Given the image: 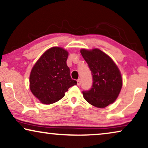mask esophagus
<instances>
[{"instance_id": "esophagus-1", "label": "esophagus", "mask_w": 148, "mask_h": 148, "mask_svg": "<svg viewBox=\"0 0 148 148\" xmlns=\"http://www.w3.org/2000/svg\"><path fill=\"white\" fill-rule=\"evenodd\" d=\"M77 86H80V85L82 84V81H81L80 79L77 81Z\"/></svg>"}]
</instances>
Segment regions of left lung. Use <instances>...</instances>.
<instances>
[{
    "instance_id": "obj_1",
    "label": "left lung",
    "mask_w": 148,
    "mask_h": 148,
    "mask_svg": "<svg viewBox=\"0 0 148 148\" xmlns=\"http://www.w3.org/2000/svg\"><path fill=\"white\" fill-rule=\"evenodd\" d=\"M80 52L93 77L92 88L84 91L83 96L90 104L104 108L112 104L121 92L123 79L120 71L112 58L98 48L82 49Z\"/></svg>"
}]
</instances>
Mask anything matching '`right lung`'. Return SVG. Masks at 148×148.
Listing matches in <instances>:
<instances>
[{"instance_id": "1", "label": "right lung", "mask_w": 148, "mask_h": 148, "mask_svg": "<svg viewBox=\"0 0 148 148\" xmlns=\"http://www.w3.org/2000/svg\"><path fill=\"white\" fill-rule=\"evenodd\" d=\"M69 52L60 47L46 50L30 73L29 88L42 104H50L64 96L69 88L77 84L66 64Z\"/></svg>"}]
</instances>
